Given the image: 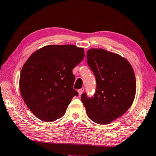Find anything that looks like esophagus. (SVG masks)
<instances>
[{"mask_svg": "<svg viewBox=\"0 0 156 156\" xmlns=\"http://www.w3.org/2000/svg\"><path fill=\"white\" fill-rule=\"evenodd\" d=\"M78 92L79 96H81V95L83 94V92H84V88H81V89H78Z\"/></svg>", "mask_w": 156, "mask_h": 156, "instance_id": "1", "label": "esophagus"}]
</instances>
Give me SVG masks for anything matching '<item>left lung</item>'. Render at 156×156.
<instances>
[{
  "label": "left lung",
  "instance_id": "1",
  "mask_svg": "<svg viewBox=\"0 0 156 156\" xmlns=\"http://www.w3.org/2000/svg\"><path fill=\"white\" fill-rule=\"evenodd\" d=\"M87 63L96 79L94 96H81L87 114L94 122L108 125L118 119L133 104L136 92L133 69L125 58L104 49L91 48Z\"/></svg>",
  "mask_w": 156,
  "mask_h": 156
}]
</instances>
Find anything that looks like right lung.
Returning <instances> with one entry per match:
<instances>
[{
    "mask_svg": "<svg viewBox=\"0 0 156 156\" xmlns=\"http://www.w3.org/2000/svg\"><path fill=\"white\" fill-rule=\"evenodd\" d=\"M84 56L73 44H49L36 50L21 69L19 87L29 109L38 119L52 122L64 115L78 92L72 70Z\"/></svg>",
    "mask_w": 156,
    "mask_h": 156,
    "instance_id": "1",
    "label": "right lung"
}]
</instances>
